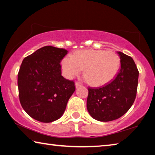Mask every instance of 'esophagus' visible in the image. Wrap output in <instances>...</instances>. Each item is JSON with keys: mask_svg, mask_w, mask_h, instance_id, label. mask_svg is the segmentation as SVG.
<instances>
[{"mask_svg": "<svg viewBox=\"0 0 155 155\" xmlns=\"http://www.w3.org/2000/svg\"><path fill=\"white\" fill-rule=\"evenodd\" d=\"M81 85V84L80 83H78V82H76L75 83V87H80V86Z\"/></svg>", "mask_w": 155, "mask_h": 155, "instance_id": "34e87169", "label": "esophagus"}]
</instances>
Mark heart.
<instances>
[{
    "label": "heart",
    "instance_id": "b5f03b06",
    "mask_svg": "<svg viewBox=\"0 0 155 155\" xmlns=\"http://www.w3.org/2000/svg\"><path fill=\"white\" fill-rule=\"evenodd\" d=\"M120 64V58L115 52L104 50H82L74 54H68L61 61L64 74L72 78L82 72L88 82L95 87H101L114 79Z\"/></svg>",
    "mask_w": 155,
    "mask_h": 155
}]
</instances>
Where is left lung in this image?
Returning a JSON list of instances; mask_svg holds the SVG:
<instances>
[{
    "label": "left lung",
    "instance_id": "1",
    "mask_svg": "<svg viewBox=\"0 0 155 155\" xmlns=\"http://www.w3.org/2000/svg\"><path fill=\"white\" fill-rule=\"evenodd\" d=\"M120 58V70L113 81L104 87L89 88L87 109L98 121L118 119L134 103L137 94L139 72L132 57L117 52Z\"/></svg>",
    "mask_w": 155,
    "mask_h": 155
}]
</instances>
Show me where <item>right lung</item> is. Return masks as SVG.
I'll list each match as a JSON object with an SVG mask.
<instances>
[{"label":"right lung","instance_id":"1","mask_svg":"<svg viewBox=\"0 0 155 155\" xmlns=\"http://www.w3.org/2000/svg\"><path fill=\"white\" fill-rule=\"evenodd\" d=\"M67 50L44 46L23 59L18 74L20 102L32 118L41 122L59 119L75 91L73 81L61 75Z\"/></svg>","mask_w":155,"mask_h":155}]
</instances>
